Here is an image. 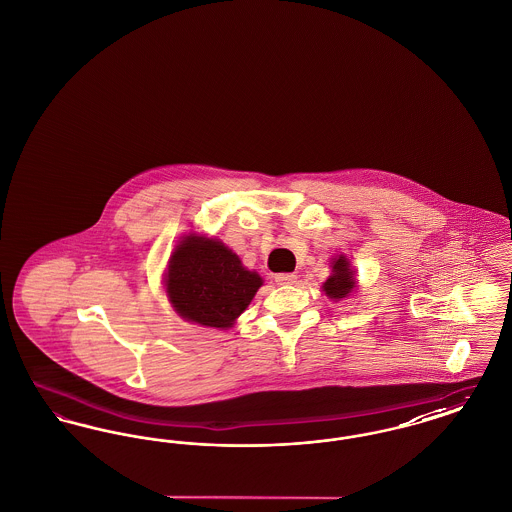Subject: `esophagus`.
Here are the masks:
<instances>
[{"label":"esophagus","mask_w":512,"mask_h":512,"mask_svg":"<svg viewBox=\"0 0 512 512\" xmlns=\"http://www.w3.org/2000/svg\"><path fill=\"white\" fill-rule=\"evenodd\" d=\"M274 280H276V284L286 286V284H293V282L297 280V276L292 274V272H282V274H276V276H274Z\"/></svg>","instance_id":"34e87169"}]
</instances>
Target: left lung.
Returning a JSON list of instances; mask_svg holds the SVG:
<instances>
[{
    "label": "left lung",
    "mask_w": 512,
    "mask_h": 512,
    "mask_svg": "<svg viewBox=\"0 0 512 512\" xmlns=\"http://www.w3.org/2000/svg\"><path fill=\"white\" fill-rule=\"evenodd\" d=\"M355 290H357L355 270L351 268L345 255H340L338 259L332 261V274L322 284V292L326 293L332 301H341V299H347Z\"/></svg>",
    "instance_id": "obj_1"
}]
</instances>
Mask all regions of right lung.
Wrapping results in <instances>:
<instances>
[{
  "instance_id": "obj_1",
  "label": "right lung",
  "mask_w": 512,
  "mask_h": 512,
  "mask_svg": "<svg viewBox=\"0 0 512 512\" xmlns=\"http://www.w3.org/2000/svg\"><path fill=\"white\" fill-rule=\"evenodd\" d=\"M263 286V278L247 270L226 245L190 234L172 251L165 290L174 311L209 328H230Z\"/></svg>"
}]
</instances>
